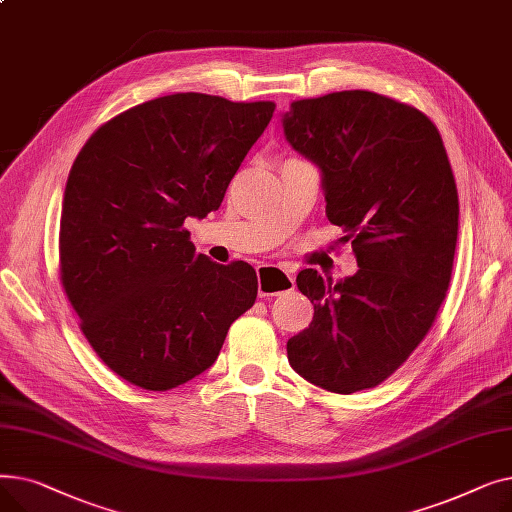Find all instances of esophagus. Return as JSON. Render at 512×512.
<instances>
[{"instance_id": "1", "label": "esophagus", "mask_w": 512, "mask_h": 512, "mask_svg": "<svg viewBox=\"0 0 512 512\" xmlns=\"http://www.w3.org/2000/svg\"><path fill=\"white\" fill-rule=\"evenodd\" d=\"M294 278L278 265H259L257 267V288L259 297H278V294L294 290Z\"/></svg>"}]
</instances>
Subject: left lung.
Here are the masks:
<instances>
[{
    "label": "left lung",
    "instance_id": "obj_1",
    "mask_svg": "<svg viewBox=\"0 0 512 512\" xmlns=\"http://www.w3.org/2000/svg\"><path fill=\"white\" fill-rule=\"evenodd\" d=\"M282 128L319 168L328 220L359 265L338 282L297 276L315 313L286 344L290 367L330 392L373 388L425 338L450 284L459 193L442 137L415 107L371 91L294 101Z\"/></svg>",
    "mask_w": 512,
    "mask_h": 512
}]
</instances>
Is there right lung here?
Here are the masks:
<instances>
[{"label":"right lung","instance_id":"add662e5","mask_svg":"<svg viewBox=\"0 0 512 512\" xmlns=\"http://www.w3.org/2000/svg\"><path fill=\"white\" fill-rule=\"evenodd\" d=\"M274 110L203 93L157 97L105 122L76 155L62 284L93 351L126 382L164 392L197 378L253 307V267L197 255L182 224L220 207Z\"/></svg>","mask_w":512,"mask_h":512}]
</instances>
